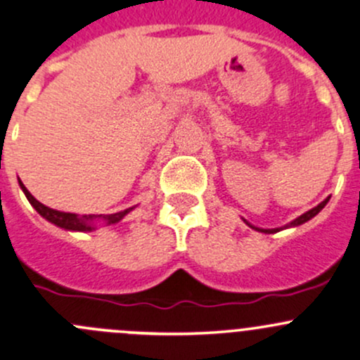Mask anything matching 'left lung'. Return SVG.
Segmentation results:
<instances>
[{
  "instance_id": "1",
  "label": "left lung",
  "mask_w": 360,
  "mask_h": 360,
  "mask_svg": "<svg viewBox=\"0 0 360 360\" xmlns=\"http://www.w3.org/2000/svg\"><path fill=\"white\" fill-rule=\"evenodd\" d=\"M328 201H329V198H326L324 201L321 202V205H317L316 207H312V210H309L307 211V213H303V214H300L298 218H295V220L292 221H290V224H286L284 225V227H277V229H260V227H255V225H251L250 221H246L248 225H250L251 229H255V231H258V232H263V234H276V232H279V231H284V229H291V227H298V225H302V224H305V221H309L310 218H314L316 217V214L319 213V211L322 210V207H324L326 205H328Z\"/></svg>"
}]
</instances>
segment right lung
Segmentation results:
<instances>
[{"mask_svg":"<svg viewBox=\"0 0 360 360\" xmlns=\"http://www.w3.org/2000/svg\"><path fill=\"white\" fill-rule=\"evenodd\" d=\"M18 185H20L22 192L25 194L27 201L31 202V206L38 211L39 214L48 220L50 224L57 225V227L64 229V231H72V232H91V231H97V224L102 221L103 225H114L117 221H121L129 211L135 210V206L128 207V210L123 211H117V213L112 214H76V213H65V211H58L53 210V207H48L44 206L43 202H39L31 192L25 188V185L22 184L20 179H18Z\"/></svg>","mask_w":360,"mask_h":360,"instance_id":"obj_1","label":"right lung"}]
</instances>
